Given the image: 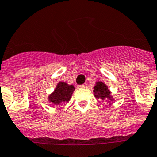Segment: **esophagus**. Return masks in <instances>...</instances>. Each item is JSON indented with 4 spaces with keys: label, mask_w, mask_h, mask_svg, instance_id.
I'll return each instance as SVG.
<instances>
[{
    "label": "esophagus",
    "mask_w": 157,
    "mask_h": 157,
    "mask_svg": "<svg viewBox=\"0 0 157 157\" xmlns=\"http://www.w3.org/2000/svg\"><path fill=\"white\" fill-rule=\"evenodd\" d=\"M85 84H83V85H79L78 88H85Z\"/></svg>",
    "instance_id": "esophagus-1"
}]
</instances>
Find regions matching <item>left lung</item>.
<instances>
[{"label": "left lung", "mask_w": 157, "mask_h": 157, "mask_svg": "<svg viewBox=\"0 0 157 157\" xmlns=\"http://www.w3.org/2000/svg\"><path fill=\"white\" fill-rule=\"evenodd\" d=\"M94 95L96 98H101L103 99L105 98H110V92L108 90V87L106 85L102 82H98L96 84V86L94 88Z\"/></svg>", "instance_id": "8db88e82"}]
</instances>
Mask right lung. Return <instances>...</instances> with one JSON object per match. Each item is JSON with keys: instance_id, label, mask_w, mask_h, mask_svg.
Returning <instances> with one entry per match:
<instances>
[{"instance_id": "obj_1", "label": "right lung", "mask_w": 157, "mask_h": 157, "mask_svg": "<svg viewBox=\"0 0 157 157\" xmlns=\"http://www.w3.org/2000/svg\"><path fill=\"white\" fill-rule=\"evenodd\" d=\"M74 90L75 88L73 87V85H67L64 82H59L54 93L50 95L49 101L56 105L66 101L67 102Z\"/></svg>"}]
</instances>
